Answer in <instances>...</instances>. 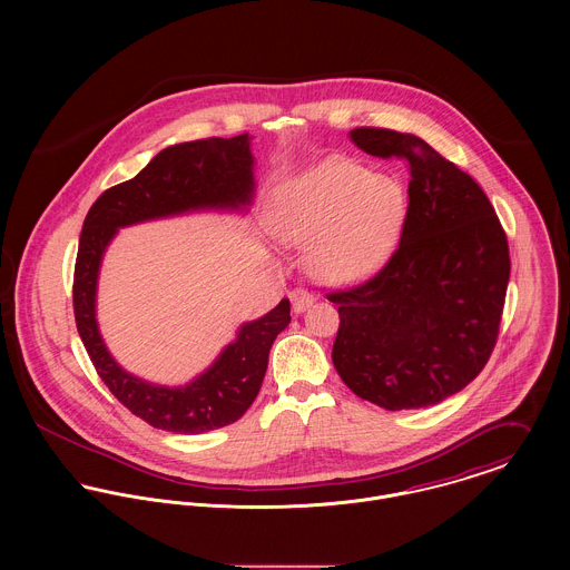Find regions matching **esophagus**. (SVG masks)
<instances>
[{
    "label": "esophagus",
    "instance_id": "1",
    "mask_svg": "<svg viewBox=\"0 0 570 570\" xmlns=\"http://www.w3.org/2000/svg\"><path fill=\"white\" fill-rule=\"evenodd\" d=\"M314 296L307 292V289H294L292 292V305H294V312L296 314H303L307 307L314 305Z\"/></svg>",
    "mask_w": 570,
    "mask_h": 570
}]
</instances>
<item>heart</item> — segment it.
Wrapping results in <instances>:
<instances>
[{"instance_id": "1", "label": "heart", "mask_w": 570, "mask_h": 570, "mask_svg": "<svg viewBox=\"0 0 570 570\" xmlns=\"http://www.w3.org/2000/svg\"><path fill=\"white\" fill-rule=\"evenodd\" d=\"M404 217L406 190L395 177L331 160L281 190L276 235L287 245H307V267L316 278L355 283L389 261Z\"/></svg>"}]
</instances>
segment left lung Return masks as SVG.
Listing matches in <instances>:
<instances>
[{"label": "left lung", "instance_id": "left-lung-1", "mask_svg": "<svg viewBox=\"0 0 570 570\" xmlns=\"http://www.w3.org/2000/svg\"><path fill=\"white\" fill-rule=\"evenodd\" d=\"M353 142L410 166L400 245L368 281L326 294L340 326L333 366L362 400L434 406L465 389L495 346L511 272L483 188L412 134L357 127Z\"/></svg>", "mask_w": 570, "mask_h": 570}]
</instances>
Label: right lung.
I'll use <instances>...</instances> for the list:
<instances>
[{"label":"right lung","mask_w":570,"mask_h":570,"mask_svg":"<svg viewBox=\"0 0 570 570\" xmlns=\"http://www.w3.org/2000/svg\"><path fill=\"white\" fill-rule=\"evenodd\" d=\"M254 188L247 134L204 138L160 151L134 179L107 188L82 222L75 265L72 303L87 355L111 395L149 425L202 434L244 416L261 391L267 355L276 335L289 325V301L245 323L219 360L179 389L147 384L122 371L98 333L94 303L100 258L118 228L197 208H239Z\"/></svg>","instance_id":"right-lung-1"}]
</instances>
